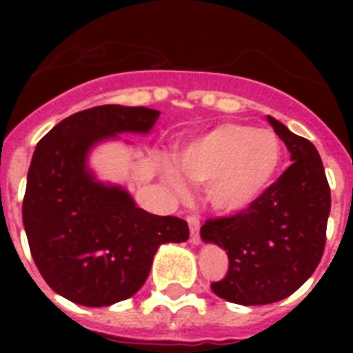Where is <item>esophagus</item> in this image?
Returning <instances> with one entry per match:
<instances>
[{"instance_id": "1", "label": "esophagus", "mask_w": 353, "mask_h": 353, "mask_svg": "<svg viewBox=\"0 0 353 353\" xmlns=\"http://www.w3.org/2000/svg\"><path fill=\"white\" fill-rule=\"evenodd\" d=\"M187 221H188V227H190V243L194 245H198L199 243V218L196 214H188L187 216Z\"/></svg>"}]
</instances>
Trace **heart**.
Instances as JSON below:
<instances>
[{"mask_svg": "<svg viewBox=\"0 0 353 353\" xmlns=\"http://www.w3.org/2000/svg\"><path fill=\"white\" fill-rule=\"evenodd\" d=\"M280 163L279 135L240 122L210 128L177 152L183 174L196 185H205L210 205L223 214L243 212L256 203L274 181ZM161 170L174 192H187L183 177L170 163H163Z\"/></svg>", "mask_w": 353, "mask_h": 353, "instance_id": "heart-1", "label": "heart"}]
</instances>
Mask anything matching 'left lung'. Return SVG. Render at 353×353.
Returning <instances> with one entry per match:
<instances>
[{"mask_svg":"<svg viewBox=\"0 0 353 353\" xmlns=\"http://www.w3.org/2000/svg\"><path fill=\"white\" fill-rule=\"evenodd\" d=\"M291 154L282 176L256 203L229 218L207 220L201 240L225 249L229 271L212 282L216 295L262 306L295 293L317 269L326 243L330 187L317 148L269 117Z\"/></svg>","mask_w":353,"mask_h":353,"instance_id":"obj_1","label":"left lung"}]
</instances>
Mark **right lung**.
Returning a JSON list of instances; mask_svg holds the SVG:
<instances>
[{"instance_id":"1","label":"right lung","mask_w":353,"mask_h":353,"mask_svg":"<svg viewBox=\"0 0 353 353\" xmlns=\"http://www.w3.org/2000/svg\"><path fill=\"white\" fill-rule=\"evenodd\" d=\"M157 110L106 104L63 119L36 144L23 198L30 254L49 288L90 307L112 306L146 282L163 243L188 240L187 221L150 214L126 188L102 183L88 155L117 133H148Z\"/></svg>"}]
</instances>
